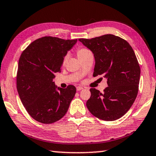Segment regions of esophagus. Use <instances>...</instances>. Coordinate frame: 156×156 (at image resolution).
Here are the masks:
<instances>
[{
  "label": "esophagus",
  "mask_w": 156,
  "mask_h": 156,
  "mask_svg": "<svg viewBox=\"0 0 156 156\" xmlns=\"http://www.w3.org/2000/svg\"><path fill=\"white\" fill-rule=\"evenodd\" d=\"M82 89H83L82 87H76V91H81Z\"/></svg>",
  "instance_id": "34e87169"
}]
</instances>
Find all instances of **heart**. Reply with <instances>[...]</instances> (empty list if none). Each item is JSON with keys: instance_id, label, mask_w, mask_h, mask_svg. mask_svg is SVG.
I'll use <instances>...</instances> for the list:
<instances>
[{"instance_id": "1", "label": "heart", "mask_w": 156, "mask_h": 156, "mask_svg": "<svg viewBox=\"0 0 156 156\" xmlns=\"http://www.w3.org/2000/svg\"><path fill=\"white\" fill-rule=\"evenodd\" d=\"M91 52L90 51L89 49L87 48H79L77 51H76V54H77V56L79 58V59L81 60L83 58L86 57V56L89 55V54H91ZM67 58H68V55H65L64 58H63V63H65L67 62Z\"/></svg>"}]
</instances>
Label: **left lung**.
Wrapping results in <instances>:
<instances>
[{"mask_svg": "<svg viewBox=\"0 0 156 156\" xmlns=\"http://www.w3.org/2000/svg\"><path fill=\"white\" fill-rule=\"evenodd\" d=\"M79 41L94 54V76L103 75L108 86L103 93L90 89L87 108L103 120L120 118L132 107L138 94L141 70L134 50L127 41L112 34Z\"/></svg>", "mask_w": 156, "mask_h": 156, "instance_id": "8db88e82", "label": "left lung"}]
</instances>
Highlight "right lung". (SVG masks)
I'll list each match as a JSON object with an SVG mask.
<instances>
[{
    "label": "right lung",
    "instance_id": "right-lung-1",
    "mask_svg": "<svg viewBox=\"0 0 156 156\" xmlns=\"http://www.w3.org/2000/svg\"><path fill=\"white\" fill-rule=\"evenodd\" d=\"M77 42L44 37L35 40L20 56L17 89L27 111L44 124L57 122L66 114L76 94V88L55 86V73L60 71L63 58Z\"/></svg>",
    "mask_w": 156,
    "mask_h": 156
}]
</instances>
